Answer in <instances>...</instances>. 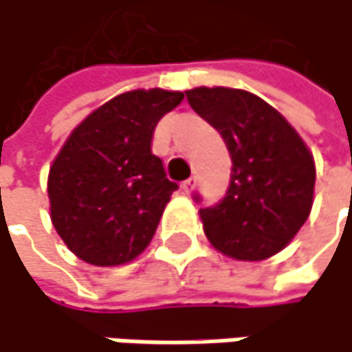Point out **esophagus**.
<instances>
[{"label": "esophagus", "instance_id": "34e87169", "mask_svg": "<svg viewBox=\"0 0 352 352\" xmlns=\"http://www.w3.org/2000/svg\"><path fill=\"white\" fill-rule=\"evenodd\" d=\"M182 190H184V194H192V192L196 190V177L186 179V182L182 184Z\"/></svg>", "mask_w": 352, "mask_h": 352}]
</instances>
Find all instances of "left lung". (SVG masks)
Wrapping results in <instances>:
<instances>
[{"instance_id": "1", "label": "left lung", "mask_w": 352, "mask_h": 352, "mask_svg": "<svg viewBox=\"0 0 352 352\" xmlns=\"http://www.w3.org/2000/svg\"><path fill=\"white\" fill-rule=\"evenodd\" d=\"M186 94L219 129L233 160L227 196L200 210L208 241L241 262L278 254L311 212L314 154L274 107L248 90L200 86Z\"/></svg>"}]
</instances>
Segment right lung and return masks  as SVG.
<instances>
[{"instance_id": "right-lung-1", "label": "right lung", "mask_w": 352, "mask_h": 352, "mask_svg": "<svg viewBox=\"0 0 352 352\" xmlns=\"http://www.w3.org/2000/svg\"><path fill=\"white\" fill-rule=\"evenodd\" d=\"M184 92L150 88L117 94L65 140L49 168L51 223L63 243L92 266H121L154 237L177 184L152 154L160 117Z\"/></svg>"}]
</instances>
